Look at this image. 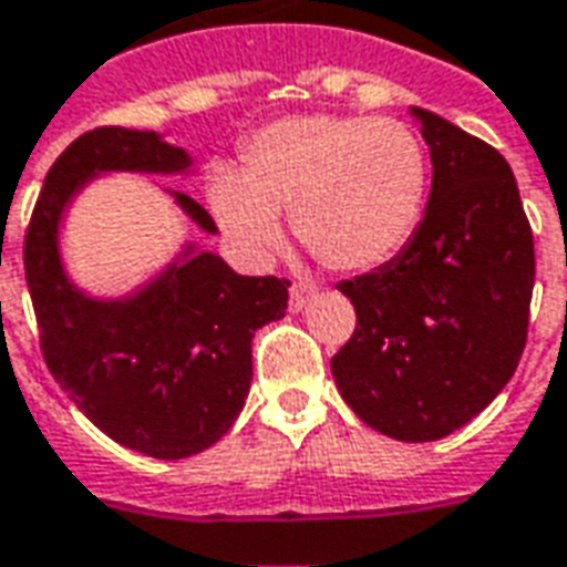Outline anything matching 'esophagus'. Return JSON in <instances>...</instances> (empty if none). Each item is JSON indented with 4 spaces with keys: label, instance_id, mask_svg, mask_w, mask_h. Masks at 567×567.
Masks as SVG:
<instances>
[{
    "label": "esophagus",
    "instance_id": "esophagus-1",
    "mask_svg": "<svg viewBox=\"0 0 567 567\" xmlns=\"http://www.w3.org/2000/svg\"><path fill=\"white\" fill-rule=\"evenodd\" d=\"M311 284H292L290 287V311H302L305 305H308V299H311Z\"/></svg>",
    "mask_w": 567,
    "mask_h": 567
}]
</instances>
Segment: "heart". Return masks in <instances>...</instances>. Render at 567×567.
<instances>
[{"mask_svg":"<svg viewBox=\"0 0 567 567\" xmlns=\"http://www.w3.org/2000/svg\"><path fill=\"white\" fill-rule=\"evenodd\" d=\"M431 188L427 146L412 124L363 115H296L265 124L244 146V174L219 167L210 204L244 250L284 238L280 210L317 262L369 271L415 235Z\"/></svg>","mask_w":567,"mask_h":567,"instance_id":"heart-1","label":"heart"}]
</instances>
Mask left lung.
<instances>
[{
    "instance_id": "obj_1",
    "label": "left lung",
    "mask_w": 567,
    "mask_h": 567,
    "mask_svg": "<svg viewBox=\"0 0 567 567\" xmlns=\"http://www.w3.org/2000/svg\"><path fill=\"white\" fill-rule=\"evenodd\" d=\"M415 115L433 162L427 210L391 262L339 284L357 327L329 367L363 424L431 443L480 415L519 367L534 238L507 158L433 112Z\"/></svg>"
}]
</instances>
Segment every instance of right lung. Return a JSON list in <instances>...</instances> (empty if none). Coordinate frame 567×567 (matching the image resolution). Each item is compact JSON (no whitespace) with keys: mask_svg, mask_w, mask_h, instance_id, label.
Masks as SVG:
<instances>
[{"mask_svg":"<svg viewBox=\"0 0 567 567\" xmlns=\"http://www.w3.org/2000/svg\"><path fill=\"white\" fill-rule=\"evenodd\" d=\"M186 152L152 131L94 127L63 148L23 235V271L39 344L70 400L115 443L152 457L210 449L244 409L252 379V332L287 311V277H240L213 252L174 265L127 302L72 290L58 259V219L97 171L171 174ZM183 210L207 231L210 213L186 192Z\"/></svg>","mask_w":567,"mask_h":567,"instance_id":"add662e5","label":"right lung"}]
</instances>
